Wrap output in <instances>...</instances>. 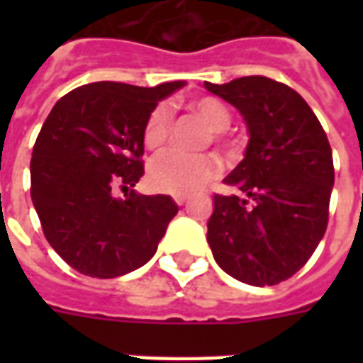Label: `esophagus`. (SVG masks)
Returning <instances> with one entry per match:
<instances>
[{"instance_id":"obj_1","label":"esophagus","mask_w":363,"mask_h":363,"mask_svg":"<svg viewBox=\"0 0 363 363\" xmlns=\"http://www.w3.org/2000/svg\"><path fill=\"white\" fill-rule=\"evenodd\" d=\"M173 199H175L177 205H184L188 201V196H175Z\"/></svg>"}]
</instances>
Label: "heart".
<instances>
[{"label": "heart", "instance_id": "obj_1", "mask_svg": "<svg viewBox=\"0 0 363 363\" xmlns=\"http://www.w3.org/2000/svg\"><path fill=\"white\" fill-rule=\"evenodd\" d=\"M188 109L199 116L209 128V135H205L203 145H220L224 139V130L232 122V113L222 99L215 96H201L188 101ZM171 133V111L165 104L156 105L148 113L143 125V143L148 150H158L167 143ZM220 171V164L211 154H186L179 150H169L154 160L148 169V181L154 190L188 196L205 186L211 179H215Z\"/></svg>", "mask_w": 363, "mask_h": 363}]
</instances>
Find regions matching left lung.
Instances as JSON below:
<instances>
[{
	"label": "left lung",
	"mask_w": 363,
	"mask_h": 363,
	"mask_svg": "<svg viewBox=\"0 0 363 363\" xmlns=\"http://www.w3.org/2000/svg\"><path fill=\"white\" fill-rule=\"evenodd\" d=\"M205 88L238 107L250 133L224 179L245 196L215 194L207 241L228 275L273 286L298 273L326 233L332 147L307 101L282 82L252 75Z\"/></svg>",
	"instance_id": "1"
}]
</instances>
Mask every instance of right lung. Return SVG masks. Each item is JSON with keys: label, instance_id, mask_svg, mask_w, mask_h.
Segmentation results:
<instances>
[{"label": "right lung", "instance_id": "obj_1", "mask_svg": "<svg viewBox=\"0 0 363 363\" xmlns=\"http://www.w3.org/2000/svg\"><path fill=\"white\" fill-rule=\"evenodd\" d=\"M182 84H84L60 98L43 124L31 154V201L50 247L82 275L113 279L145 265L179 213L169 196L130 188L145 173L148 113Z\"/></svg>", "mask_w": 363, "mask_h": 363}]
</instances>
